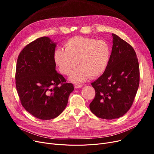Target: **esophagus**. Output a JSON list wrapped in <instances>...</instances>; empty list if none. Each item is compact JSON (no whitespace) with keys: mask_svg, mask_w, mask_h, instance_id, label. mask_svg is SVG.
Wrapping results in <instances>:
<instances>
[{"mask_svg":"<svg viewBox=\"0 0 154 154\" xmlns=\"http://www.w3.org/2000/svg\"><path fill=\"white\" fill-rule=\"evenodd\" d=\"M83 85H81V84H76L75 85V88H81Z\"/></svg>","mask_w":154,"mask_h":154,"instance_id":"1","label":"esophagus"}]
</instances>
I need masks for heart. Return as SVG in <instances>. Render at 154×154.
<instances>
[{"label": "heart", "instance_id": "1", "mask_svg": "<svg viewBox=\"0 0 154 154\" xmlns=\"http://www.w3.org/2000/svg\"><path fill=\"white\" fill-rule=\"evenodd\" d=\"M63 49H57L54 60L61 74L69 75L77 65V69L70 79L78 83L100 76L106 71L110 59L111 49L103 40L75 36L65 44Z\"/></svg>", "mask_w": 154, "mask_h": 154}]
</instances>
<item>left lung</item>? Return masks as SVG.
I'll return each instance as SVG.
<instances>
[{
    "instance_id": "obj_1",
    "label": "left lung",
    "mask_w": 154,
    "mask_h": 154,
    "mask_svg": "<svg viewBox=\"0 0 154 154\" xmlns=\"http://www.w3.org/2000/svg\"><path fill=\"white\" fill-rule=\"evenodd\" d=\"M113 46L108 66L91 84L95 96L91 112L100 119L112 120L123 116L132 106L138 90L140 70L133 47L112 34Z\"/></svg>"
}]
</instances>
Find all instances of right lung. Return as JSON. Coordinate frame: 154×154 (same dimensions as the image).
Returning a JSON list of instances; mask_svg holds the SVG:
<instances>
[{
    "label": "right lung",
    "instance_id": "add662e5",
    "mask_svg": "<svg viewBox=\"0 0 154 154\" xmlns=\"http://www.w3.org/2000/svg\"><path fill=\"white\" fill-rule=\"evenodd\" d=\"M56 44L47 37L30 42L19 55L15 85L21 104L35 117L51 120L66 107L74 85L55 70Z\"/></svg>",
    "mask_w": 154,
    "mask_h": 154
}]
</instances>
